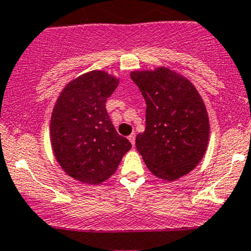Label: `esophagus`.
Returning <instances> with one entry per match:
<instances>
[{"label":"esophagus","mask_w":251,"mask_h":251,"mask_svg":"<svg viewBox=\"0 0 251 251\" xmlns=\"http://www.w3.org/2000/svg\"><path fill=\"white\" fill-rule=\"evenodd\" d=\"M128 140H129V142H131L132 145L134 146V144H135V133L129 134V135H128Z\"/></svg>","instance_id":"esophagus-1"}]
</instances>
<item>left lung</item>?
I'll return each instance as SVG.
<instances>
[{"label":"left lung","mask_w":251,"mask_h":251,"mask_svg":"<svg viewBox=\"0 0 251 251\" xmlns=\"http://www.w3.org/2000/svg\"><path fill=\"white\" fill-rule=\"evenodd\" d=\"M146 102V127L135 146L150 171L175 180L201 162L209 140L203 100L189 80L168 70L132 72Z\"/></svg>","instance_id":"1"}]
</instances>
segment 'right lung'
Listing matches in <instances>:
<instances>
[{
  "instance_id": "add662e5",
  "label": "right lung",
  "mask_w": 251,
  "mask_h": 251,
  "mask_svg": "<svg viewBox=\"0 0 251 251\" xmlns=\"http://www.w3.org/2000/svg\"><path fill=\"white\" fill-rule=\"evenodd\" d=\"M117 86L118 79L105 72H89L68 83L54 106L53 152L66 174L82 183L107 179L132 148L118 134L106 111V99Z\"/></svg>"
}]
</instances>
